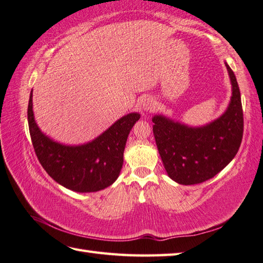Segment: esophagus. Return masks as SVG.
Segmentation results:
<instances>
[{
	"label": "esophagus",
	"mask_w": 263,
	"mask_h": 263,
	"mask_svg": "<svg viewBox=\"0 0 263 263\" xmlns=\"http://www.w3.org/2000/svg\"><path fill=\"white\" fill-rule=\"evenodd\" d=\"M155 107H156V104L152 98H147V99L142 101V109L145 111H152Z\"/></svg>",
	"instance_id": "34e87169"
}]
</instances>
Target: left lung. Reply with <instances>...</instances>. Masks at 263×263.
<instances>
[{
	"instance_id": "left-lung-1",
	"label": "left lung",
	"mask_w": 263,
	"mask_h": 263,
	"mask_svg": "<svg viewBox=\"0 0 263 263\" xmlns=\"http://www.w3.org/2000/svg\"><path fill=\"white\" fill-rule=\"evenodd\" d=\"M233 96L224 114L210 124L190 127L170 118L153 117V132L168 177L180 184H196L228 165L240 147L243 108L237 80L228 64Z\"/></svg>"
}]
</instances>
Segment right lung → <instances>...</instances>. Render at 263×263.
Masks as SVG:
<instances>
[{"label": "right lung", "instance_id": "add662e5", "mask_svg": "<svg viewBox=\"0 0 263 263\" xmlns=\"http://www.w3.org/2000/svg\"><path fill=\"white\" fill-rule=\"evenodd\" d=\"M33 90L28 101V126L36 156L46 173L61 186L77 193H93L115 182L123 165L127 136L140 114L116 121L91 142L66 146L41 132L33 112Z\"/></svg>", "mask_w": 263, "mask_h": 263}]
</instances>
